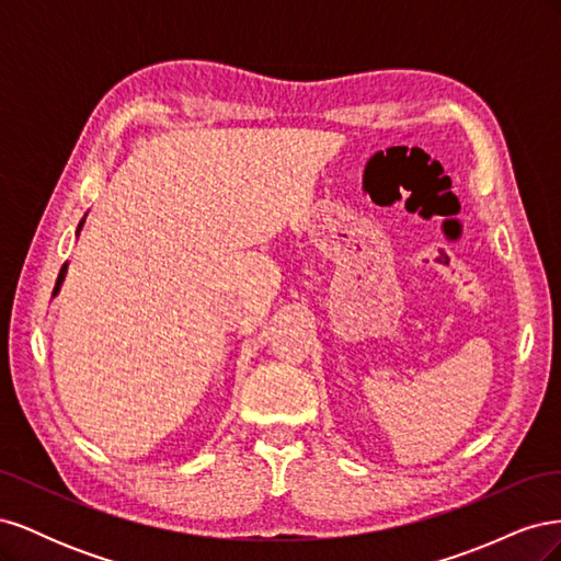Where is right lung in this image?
<instances>
[{
	"mask_svg": "<svg viewBox=\"0 0 561 561\" xmlns=\"http://www.w3.org/2000/svg\"><path fill=\"white\" fill-rule=\"evenodd\" d=\"M81 227H83V219L79 222V229H77V233L81 231ZM65 274H67V264L60 268V274H58V280H56V290H54V295H58V290H60V285H62V280H65Z\"/></svg>",
	"mask_w": 561,
	"mask_h": 561,
	"instance_id": "1",
	"label": "right lung"
}]
</instances>
